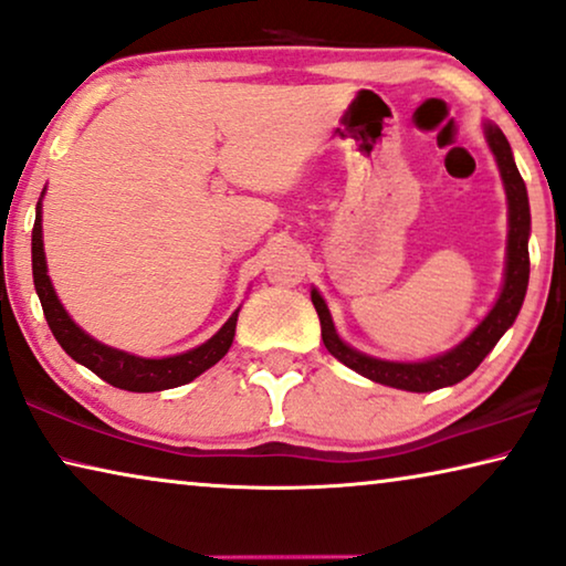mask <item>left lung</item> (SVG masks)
Wrapping results in <instances>:
<instances>
[{"instance_id":"8db88e82","label":"left lung","mask_w":566,"mask_h":566,"mask_svg":"<svg viewBox=\"0 0 566 566\" xmlns=\"http://www.w3.org/2000/svg\"><path fill=\"white\" fill-rule=\"evenodd\" d=\"M485 137L490 150H493L497 168H501V178L507 196V248H505V277L501 296H497L495 306L490 314L474 326V332L464 342L457 344L454 349L444 352V355L423 359V363H388V359H378L363 352L352 349L347 342L339 339L337 329H334L332 314L326 308L322 293L316 289L311 291V301L322 322V339L324 347L347 365L349 370L370 378L380 385H390V388L411 390V392H429L447 388L464 380L467 375L478 370V365L488 357V352L495 347L497 339L511 329L515 316L523 306L528 289V234H531V211H528V193L526 184L515 168L511 145H507L501 127L485 125Z\"/></svg>"}]
</instances>
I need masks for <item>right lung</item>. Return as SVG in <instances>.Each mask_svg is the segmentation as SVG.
Returning a JSON list of instances; mask_svg holds the SVG:
<instances>
[{"mask_svg": "<svg viewBox=\"0 0 566 566\" xmlns=\"http://www.w3.org/2000/svg\"><path fill=\"white\" fill-rule=\"evenodd\" d=\"M32 281H35L38 298L43 303L45 322L51 326L53 337L59 339V344L65 349V355H71L78 365L88 367V370L114 385V388L133 392L178 388V385L191 382L193 378H199L203 370H209L211 365H217L219 359L227 355V349L232 347L240 308L227 318V324L209 342H203L201 347L188 349L184 355L174 357H137L129 355V352L106 347V344L88 337V334L69 316V311L63 308V303L55 296L51 275H48L43 250V207H40V201L35 211V227H32Z\"/></svg>", "mask_w": 566, "mask_h": 566, "instance_id": "add662e5", "label": "right lung"}]
</instances>
